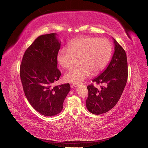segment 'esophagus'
Wrapping results in <instances>:
<instances>
[{"label": "esophagus", "instance_id": "1", "mask_svg": "<svg viewBox=\"0 0 148 148\" xmlns=\"http://www.w3.org/2000/svg\"><path fill=\"white\" fill-rule=\"evenodd\" d=\"M79 85V84H73V85H72V87H77Z\"/></svg>", "mask_w": 148, "mask_h": 148}]
</instances>
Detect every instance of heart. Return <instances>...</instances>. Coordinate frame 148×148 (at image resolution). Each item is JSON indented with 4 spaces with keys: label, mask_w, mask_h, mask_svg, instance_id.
<instances>
[{
    "label": "heart",
    "mask_w": 148,
    "mask_h": 148,
    "mask_svg": "<svg viewBox=\"0 0 148 148\" xmlns=\"http://www.w3.org/2000/svg\"><path fill=\"white\" fill-rule=\"evenodd\" d=\"M112 54V44L106 39L82 36L71 41L69 49L62 48L57 55V62L63 68L70 69L79 60L78 68L73 69L64 75L68 82L79 84L97 74L106 67Z\"/></svg>",
    "instance_id": "heart-1"
}]
</instances>
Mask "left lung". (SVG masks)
<instances>
[{
	"label": "left lung",
	"instance_id": "8db88e82",
	"mask_svg": "<svg viewBox=\"0 0 148 148\" xmlns=\"http://www.w3.org/2000/svg\"><path fill=\"white\" fill-rule=\"evenodd\" d=\"M114 52L106 69L93 79V82L103 84L99 89L93 84L87 86L88 96L86 106L89 112L99 115L106 113L117 103L126 85L128 66L126 53L114 39Z\"/></svg>",
	"mask_w": 148,
	"mask_h": 148
}]
</instances>
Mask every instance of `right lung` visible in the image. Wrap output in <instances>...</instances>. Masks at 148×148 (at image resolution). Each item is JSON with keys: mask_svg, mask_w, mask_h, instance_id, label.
<instances>
[{"mask_svg": "<svg viewBox=\"0 0 148 148\" xmlns=\"http://www.w3.org/2000/svg\"><path fill=\"white\" fill-rule=\"evenodd\" d=\"M56 33L38 37L25 52L20 73L25 96L36 111L45 116H53L63 109L70 91L69 84L52 87L61 72L57 68V55L61 41Z\"/></svg>", "mask_w": 148, "mask_h": 148, "instance_id": "obj_1", "label": "right lung"}]
</instances>
